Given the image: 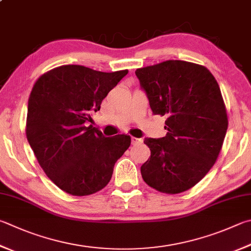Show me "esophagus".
I'll list each match as a JSON object with an SVG mask.
<instances>
[{"instance_id": "obj_1", "label": "esophagus", "mask_w": 251, "mask_h": 251, "mask_svg": "<svg viewBox=\"0 0 251 251\" xmlns=\"http://www.w3.org/2000/svg\"><path fill=\"white\" fill-rule=\"evenodd\" d=\"M139 143H141V139L136 138V137H131V144L136 145V144H139Z\"/></svg>"}]
</instances>
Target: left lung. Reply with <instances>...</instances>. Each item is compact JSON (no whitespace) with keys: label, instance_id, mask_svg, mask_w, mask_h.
I'll return each mask as SVG.
<instances>
[{"label":"left lung","instance_id":"8db88e82","mask_svg":"<svg viewBox=\"0 0 251 251\" xmlns=\"http://www.w3.org/2000/svg\"><path fill=\"white\" fill-rule=\"evenodd\" d=\"M136 75L154 115L166 116L162 138H145L150 158L141 176L159 192H184L201 181L220 154L228 127L220 85L206 68L167 60Z\"/></svg>","mask_w":251,"mask_h":251}]
</instances>
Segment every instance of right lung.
Instances as JSON below:
<instances>
[{
	"label": "right lung",
	"mask_w": 251,
	"mask_h": 251,
	"mask_svg": "<svg viewBox=\"0 0 251 251\" xmlns=\"http://www.w3.org/2000/svg\"><path fill=\"white\" fill-rule=\"evenodd\" d=\"M127 74L67 65L46 72L34 84L26 137L45 173L65 192L83 197L102 190L130 146L129 136L105 137L92 125L86 126Z\"/></svg>",
	"instance_id": "obj_1"
}]
</instances>
